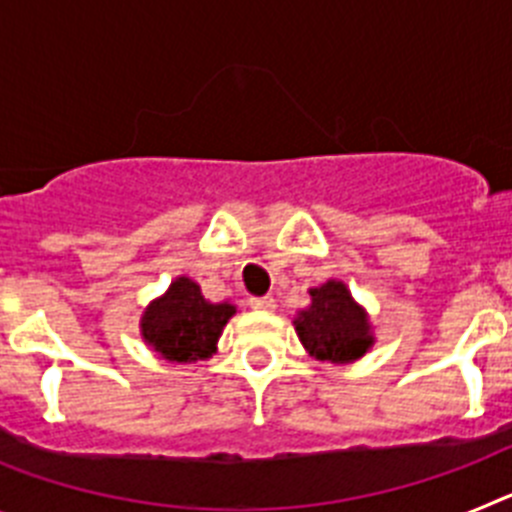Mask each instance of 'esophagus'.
I'll use <instances>...</instances> for the list:
<instances>
[{"label": "esophagus", "instance_id": "1", "mask_svg": "<svg viewBox=\"0 0 512 512\" xmlns=\"http://www.w3.org/2000/svg\"><path fill=\"white\" fill-rule=\"evenodd\" d=\"M248 305L253 307V310H261V312H269V310H274V297H251V300H248Z\"/></svg>", "mask_w": 512, "mask_h": 512}]
</instances>
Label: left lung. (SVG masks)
Returning a JSON list of instances; mask_svg holds the SVG:
<instances>
[{"mask_svg": "<svg viewBox=\"0 0 512 512\" xmlns=\"http://www.w3.org/2000/svg\"><path fill=\"white\" fill-rule=\"evenodd\" d=\"M312 305L295 320L302 346L315 359L346 364L366 354L372 346L369 323L361 307L351 300L341 282H325L310 292Z\"/></svg>", "mask_w": 512, "mask_h": 512, "instance_id": "8db88e82", "label": "left lung"}]
</instances>
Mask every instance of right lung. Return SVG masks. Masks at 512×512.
I'll list each match as a JSON object with an SVG mask.
<instances>
[{
    "mask_svg": "<svg viewBox=\"0 0 512 512\" xmlns=\"http://www.w3.org/2000/svg\"><path fill=\"white\" fill-rule=\"evenodd\" d=\"M235 315L228 302L212 305L202 297L200 284L179 277L161 300L143 315V338L169 361L207 359L215 351L220 330Z\"/></svg>",
    "mask_w": 512,
    "mask_h": 512,
    "instance_id": "obj_1",
    "label": "right lung"
}]
</instances>
